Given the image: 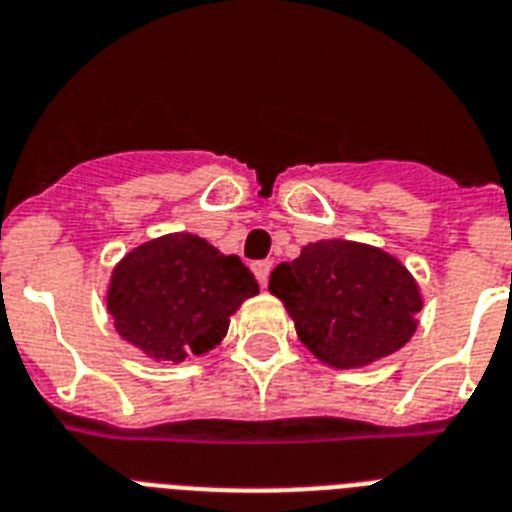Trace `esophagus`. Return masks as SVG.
Returning a JSON list of instances; mask_svg holds the SVG:
<instances>
[{"label":"esophagus","mask_w":512,"mask_h":512,"mask_svg":"<svg viewBox=\"0 0 512 512\" xmlns=\"http://www.w3.org/2000/svg\"><path fill=\"white\" fill-rule=\"evenodd\" d=\"M270 268H273V263H270V260H257V263H252V273H255L257 281H260L263 286L268 284Z\"/></svg>","instance_id":"esophagus-1"}]
</instances>
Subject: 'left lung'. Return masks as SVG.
I'll list each match as a JSON object with an SVG mask.
<instances>
[{"mask_svg":"<svg viewBox=\"0 0 512 512\" xmlns=\"http://www.w3.org/2000/svg\"><path fill=\"white\" fill-rule=\"evenodd\" d=\"M292 315L299 342L331 368H360L405 347L421 292L397 257L368 244L323 239L302 247L268 281Z\"/></svg>","mask_w":512,"mask_h":512,"instance_id":"obj_1","label":"left lung"}]
</instances>
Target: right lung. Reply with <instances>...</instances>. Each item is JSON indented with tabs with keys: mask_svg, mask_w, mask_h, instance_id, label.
<instances>
[{
	"mask_svg": "<svg viewBox=\"0 0 512 512\" xmlns=\"http://www.w3.org/2000/svg\"><path fill=\"white\" fill-rule=\"evenodd\" d=\"M260 292L236 255H220L194 234H168L131 249L112 270L107 310L118 334L155 360L205 355L228 318Z\"/></svg>",
	"mask_w": 512,
	"mask_h": 512,
	"instance_id": "add662e5",
	"label": "right lung"
}]
</instances>
